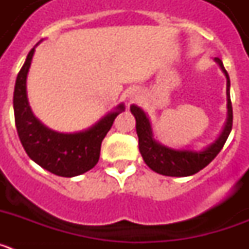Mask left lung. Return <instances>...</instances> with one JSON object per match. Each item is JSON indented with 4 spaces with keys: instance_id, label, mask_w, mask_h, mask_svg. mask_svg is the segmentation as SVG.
Segmentation results:
<instances>
[{
    "instance_id": "1",
    "label": "left lung",
    "mask_w": 249,
    "mask_h": 249,
    "mask_svg": "<svg viewBox=\"0 0 249 249\" xmlns=\"http://www.w3.org/2000/svg\"><path fill=\"white\" fill-rule=\"evenodd\" d=\"M215 62L221 66L222 71L227 77V108L228 118L227 123L224 126L223 132L215 141L214 143L207 147L203 151H188V149H172L157 143L153 140L152 129L149 121L140 107L132 105L131 112L136 118V131L138 136V146L140 152L147 166L163 176H171V177H187L195 173L199 172L201 169L212 162L218 155L221 149L223 148L233 124V109L232 102L230 97V76H228L223 63L218 57H215Z\"/></svg>"
}]
</instances>
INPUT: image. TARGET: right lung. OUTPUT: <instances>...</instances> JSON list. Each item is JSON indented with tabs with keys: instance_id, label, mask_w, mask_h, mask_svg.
Instances as JSON below:
<instances>
[{
	"instance_id": "1",
	"label": "right lung",
	"mask_w": 249,
	"mask_h": 249,
	"mask_svg": "<svg viewBox=\"0 0 249 249\" xmlns=\"http://www.w3.org/2000/svg\"><path fill=\"white\" fill-rule=\"evenodd\" d=\"M34 53L35 48H32L17 74L13 92L15 123L19 141L28 157L48 172L61 177L80 176L97 164L103 138L111 129L114 118L124 111V106H117L113 112L106 114L94 126L83 132L51 131L35 117L28 105L26 80Z\"/></svg>"
}]
</instances>
